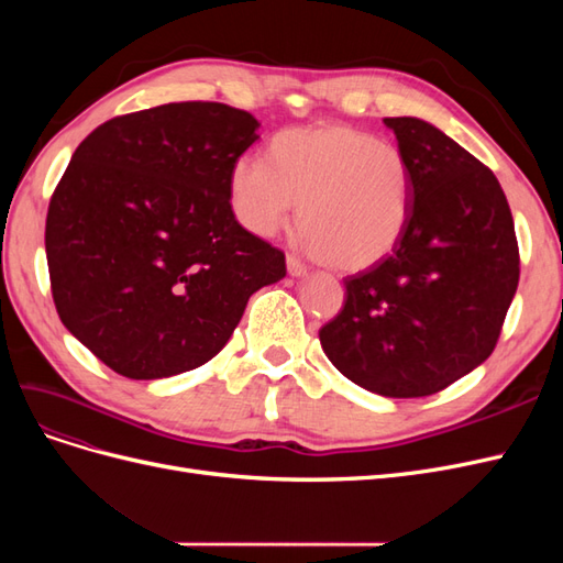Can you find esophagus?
I'll list each match as a JSON object with an SVG mask.
<instances>
[{
  "instance_id": "obj_1",
  "label": "esophagus",
  "mask_w": 563,
  "mask_h": 563,
  "mask_svg": "<svg viewBox=\"0 0 563 563\" xmlns=\"http://www.w3.org/2000/svg\"><path fill=\"white\" fill-rule=\"evenodd\" d=\"M286 269L291 277H308V267H305L296 255H286Z\"/></svg>"
}]
</instances>
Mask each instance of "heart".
Masks as SVG:
<instances>
[{"label":"heart","instance_id":"heart-1","mask_svg":"<svg viewBox=\"0 0 563 563\" xmlns=\"http://www.w3.org/2000/svg\"><path fill=\"white\" fill-rule=\"evenodd\" d=\"M230 207L255 236L277 234L296 203L298 242L340 272L389 258L413 211V168L404 152L345 124L279 131L267 162L242 155L230 168Z\"/></svg>","mask_w":563,"mask_h":563}]
</instances>
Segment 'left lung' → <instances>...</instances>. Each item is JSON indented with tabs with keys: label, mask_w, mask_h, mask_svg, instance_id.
I'll use <instances>...</instances> for the list:
<instances>
[{
	"label": "left lung",
	"mask_w": 563,
	"mask_h": 563,
	"mask_svg": "<svg viewBox=\"0 0 563 563\" xmlns=\"http://www.w3.org/2000/svg\"><path fill=\"white\" fill-rule=\"evenodd\" d=\"M413 168V211L395 253L345 279L321 327L329 362L373 395L428 397L482 366L519 284L515 220L493 172L418 117H387Z\"/></svg>",
	"instance_id": "obj_1"
}]
</instances>
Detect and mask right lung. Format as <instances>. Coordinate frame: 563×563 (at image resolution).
Masks as SVG:
<instances>
[{
  "instance_id": "obj_1",
  "label": "right lung",
  "mask_w": 563,
  "mask_h": 563,
  "mask_svg": "<svg viewBox=\"0 0 563 563\" xmlns=\"http://www.w3.org/2000/svg\"><path fill=\"white\" fill-rule=\"evenodd\" d=\"M258 126L223 103H168L114 117L75 150L46 216L51 294L119 376L207 364L249 298L286 277L284 253L230 207V168Z\"/></svg>"
}]
</instances>
